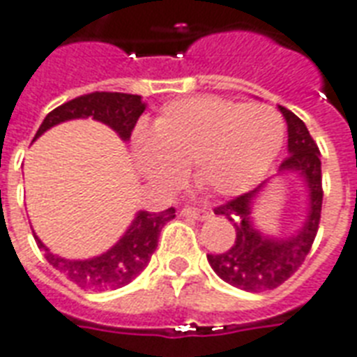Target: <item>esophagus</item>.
<instances>
[{"mask_svg":"<svg viewBox=\"0 0 357 357\" xmlns=\"http://www.w3.org/2000/svg\"><path fill=\"white\" fill-rule=\"evenodd\" d=\"M182 216H186V218H194V220H207L211 214L205 208H195V207H184L181 211Z\"/></svg>","mask_w":357,"mask_h":357,"instance_id":"obj_1","label":"esophagus"}]
</instances>
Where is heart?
Masks as SVG:
<instances>
[{
	"instance_id": "obj_1",
	"label": "heart",
	"mask_w": 357,
	"mask_h": 357,
	"mask_svg": "<svg viewBox=\"0 0 357 357\" xmlns=\"http://www.w3.org/2000/svg\"><path fill=\"white\" fill-rule=\"evenodd\" d=\"M284 143V120L267 105L197 96L163 107L152 135L137 133L144 175L165 188L192 169L194 184L213 195L241 194L264 175Z\"/></svg>"
}]
</instances>
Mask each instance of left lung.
Masks as SVG:
<instances>
[{
    "mask_svg": "<svg viewBox=\"0 0 357 357\" xmlns=\"http://www.w3.org/2000/svg\"><path fill=\"white\" fill-rule=\"evenodd\" d=\"M280 112L288 124V158L280 163V171H301L310 192V208L307 222L291 239H267L256 231L250 220V203L254 192H246L214 208L224 214L235 227V243L224 254H207L214 273L222 280L246 291L275 290L296 273L312 248L321 214V163L320 150L310 137L307 126L286 107ZM239 215V220H233Z\"/></svg>",
    "mask_w": 357,
    "mask_h": 357,
    "instance_id": "8db88e82",
    "label": "left lung"
}]
</instances>
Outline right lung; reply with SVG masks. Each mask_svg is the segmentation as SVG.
<instances>
[{
  "instance_id": "obj_1",
  "label": "right lung",
  "mask_w": 357,
  "mask_h": 357,
  "mask_svg": "<svg viewBox=\"0 0 357 357\" xmlns=\"http://www.w3.org/2000/svg\"><path fill=\"white\" fill-rule=\"evenodd\" d=\"M143 111L144 103L141 101V96L120 92L84 93L48 112L36 137L45 133L48 128L71 120V118L92 116L103 124L111 126L120 137L128 141ZM171 218H175L173 207L162 213L141 211L124 237L118 241L111 250L98 258L82 259V261L60 258L48 250L36 235L33 237H36L37 246L45 250V258L48 264L60 271L61 275H66L79 288L99 291L116 290L130 284L149 265L152 254L156 250L160 231Z\"/></svg>"
}]
</instances>
